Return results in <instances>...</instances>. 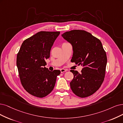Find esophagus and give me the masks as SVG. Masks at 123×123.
I'll list each match as a JSON object with an SVG mask.
<instances>
[{"mask_svg":"<svg viewBox=\"0 0 123 123\" xmlns=\"http://www.w3.org/2000/svg\"><path fill=\"white\" fill-rule=\"evenodd\" d=\"M60 71H61V73H63V72H66V71H67V69H65L62 68V69H60Z\"/></svg>","mask_w":123,"mask_h":123,"instance_id":"esophagus-1","label":"esophagus"}]
</instances>
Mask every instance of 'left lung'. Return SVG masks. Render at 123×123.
<instances>
[{"label":"left lung","mask_w":123,"mask_h":123,"mask_svg":"<svg viewBox=\"0 0 123 123\" xmlns=\"http://www.w3.org/2000/svg\"><path fill=\"white\" fill-rule=\"evenodd\" d=\"M62 36L72 47L71 61L84 66L80 74L70 70L74 75L70 83L71 90L80 97L89 96L100 87L105 76L107 57L102 43L85 30H71Z\"/></svg>","instance_id":"obj_1"}]
</instances>
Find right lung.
Returning <instances> with one entry per match:
<instances>
[{"label":"right lung","mask_w":123,"mask_h":123,"mask_svg":"<svg viewBox=\"0 0 123 123\" xmlns=\"http://www.w3.org/2000/svg\"><path fill=\"white\" fill-rule=\"evenodd\" d=\"M60 32L40 31L25 40L17 57V66L21 84L26 91L43 98L53 90L60 71L45 67V60Z\"/></svg>","instance_id":"1"}]
</instances>
